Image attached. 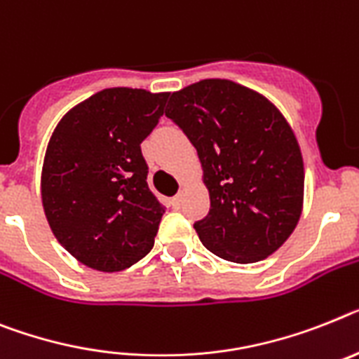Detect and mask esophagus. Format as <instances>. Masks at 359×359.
Returning <instances> with one entry per match:
<instances>
[{
	"label": "esophagus",
	"instance_id": "1",
	"mask_svg": "<svg viewBox=\"0 0 359 359\" xmlns=\"http://www.w3.org/2000/svg\"><path fill=\"white\" fill-rule=\"evenodd\" d=\"M182 198H184V191H180L179 195H175V197L171 198V206H173L175 210H179V208L182 206Z\"/></svg>",
	"mask_w": 359,
	"mask_h": 359
}]
</instances>
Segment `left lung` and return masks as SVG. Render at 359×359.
Wrapping results in <instances>:
<instances>
[{"instance_id":"8db88e82","label":"left lung","mask_w":359,"mask_h":359,"mask_svg":"<svg viewBox=\"0 0 359 359\" xmlns=\"http://www.w3.org/2000/svg\"><path fill=\"white\" fill-rule=\"evenodd\" d=\"M197 149L210 212L198 239L231 263H257L290 237L303 212L305 168L290 123L263 95L210 78L165 109Z\"/></svg>"}]
</instances>
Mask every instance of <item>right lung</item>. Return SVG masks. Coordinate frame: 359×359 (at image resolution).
<instances>
[{"label": "right lung", "mask_w": 359, "mask_h": 359, "mask_svg": "<svg viewBox=\"0 0 359 359\" xmlns=\"http://www.w3.org/2000/svg\"><path fill=\"white\" fill-rule=\"evenodd\" d=\"M168 96L111 87L74 105L54 129L41 203L54 237L86 266L120 272L155 245L164 206L147 186L140 144Z\"/></svg>", "instance_id": "add662e5"}]
</instances>
